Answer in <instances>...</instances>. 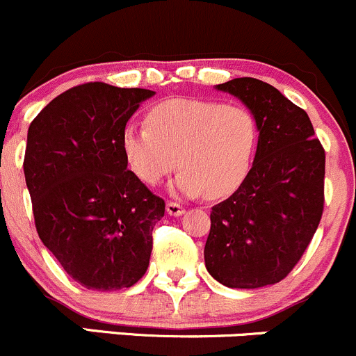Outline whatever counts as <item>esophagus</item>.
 <instances>
[{
	"label": "esophagus",
	"instance_id": "esophagus-1",
	"mask_svg": "<svg viewBox=\"0 0 356 356\" xmlns=\"http://www.w3.org/2000/svg\"><path fill=\"white\" fill-rule=\"evenodd\" d=\"M167 213L172 216H181L184 213V207L177 201H168L167 203Z\"/></svg>",
	"mask_w": 356,
	"mask_h": 356
}]
</instances>
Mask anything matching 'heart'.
Masks as SVG:
<instances>
[{
	"label": "heart",
	"mask_w": 356,
	"mask_h": 356,
	"mask_svg": "<svg viewBox=\"0 0 356 356\" xmlns=\"http://www.w3.org/2000/svg\"><path fill=\"white\" fill-rule=\"evenodd\" d=\"M257 140V121L244 106L168 99L148 111L147 126H126L121 145L129 168L145 184H160L179 167L177 193L220 200L245 181Z\"/></svg>",
	"instance_id": "heart-1"
}]
</instances>
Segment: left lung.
Listing matches in <instances>:
<instances>
[{
	"label": "left lung",
	"mask_w": 356,
	"mask_h": 356,
	"mask_svg": "<svg viewBox=\"0 0 356 356\" xmlns=\"http://www.w3.org/2000/svg\"><path fill=\"white\" fill-rule=\"evenodd\" d=\"M216 88L249 107L259 140L241 188L211 208L204 263L225 286L273 285L300 261L319 227L326 152L307 112L266 81L234 78Z\"/></svg>",
	"instance_id": "8db88e82"
}]
</instances>
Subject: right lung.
Masks as SVG:
<instances>
[{
	"instance_id": "add662e5",
	"label": "right lung",
	"mask_w": 356,
	"mask_h": 356,
	"mask_svg": "<svg viewBox=\"0 0 356 356\" xmlns=\"http://www.w3.org/2000/svg\"><path fill=\"white\" fill-rule=\"evenodd\" d=\"M153 93L90 81L30 122L24 172L37 234L88 290H122L147 273L165 201L128 170L121 138Z\"/></svg>"
}]
</instances>
